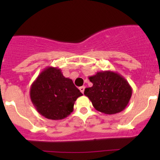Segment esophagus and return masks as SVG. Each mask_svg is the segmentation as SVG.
I'll use <instances>...</instances> for the list:
<instances>
[{
    "label": "esophagus",
    "mask_w": 160,
    "mask_h": 160,
    "mask_svg": "<svg viewBox=\"0 0 160 160\" xmlns=\"http://www.w3.org/2000/svg\"><path fill=\"white\" fill-rule=\"evenodd\" d=\"M79 89H80V92H81L82 93H83V92H84V90H85V87H80V88H79Z\"/></svg>",
    "instance_id": "obj_1"
}]
</instances>
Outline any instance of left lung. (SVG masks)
<instances>
[{"label":"left lung","instance_id":"8db88e82","mask_svg":"<svg viewBox=\"0 0 160 160\" xmlns=\"http://www.w3.org/2000/svg\"><path fill=\"white\" fill-rule=\"evenodd\" d=\"M89 80L93 86L86 88L84 94L97 111L106 114H114L127 107L132 89L121 74L111 70L101 71L89 77Z\"/></svg>","mask_w":160,"mask_h":160}]
</instances>
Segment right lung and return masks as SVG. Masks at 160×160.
<instances>
[{"instance_id": "add662e5", "label": "right lung", "mask_w": 160, "mask_h": 160, "mask_svg": "<svg viewBox=\"0 0 160 160\" xmlns=\"http://www.w3.org/2000/svg\"><path fill=\"white\" fill-rule=\"evenodd\" d=\"M82 95L71 79L53 67L42 71L30 88L31 101L35 109L51 120H61L70 115L75 101Z\"/></svg>"}]
</instances>
